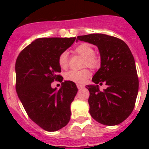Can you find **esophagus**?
Returning <instances> with one entry per match:
<instances>
[{
    "label": "esophagus",
    "mask_w": 149,
    "mask_h": 149,
    "mask_svg": "<svg viewBox=\"0 0 149 149\" xmlns=\"http://www.w3.org/2000/svg\"><path fill=\"white\" fill-rule=\"evenodd\" d=\"M77 86L78 89L84 88V85H82V84H77Z\"/></svg>",
    "instance_id": "1"
}]
</instances>
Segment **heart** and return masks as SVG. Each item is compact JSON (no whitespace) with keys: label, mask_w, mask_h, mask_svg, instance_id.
Segmentation results:
<instances>
[{"label":"heart","mask_w":149,"mask_h":149,"mask_svg":"<svg viewBox=\"0 0 149 149\" xmlns=\"http://www.w3.org/2000/svg\"><path fill=\"white\" fill-rule=\"evenodd\" d=\"M75 53L84 57V66H90L91 68L98 67L100 64V59L94 54V49L92 45L88 43H82L75 48ZM58 65L62 69L67 68L69 65V54L67 52H63L58 58ZM91 71L88 69L81 70H70L65 73V79L69 81L77 84H83L91 77Z\"/></svg>","instance_id":"b5f03b06"}]
</instances>
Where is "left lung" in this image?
Here are the masks:
<instances>
[{
    "instance_id": "left-lung-1",
    "label": "left lung",
    "mask_w": 149,
    "mask_h": 149,
    "mask_svg": "<svg viewBox=\"0 0 149 149\" xmlns=\"http://www.w3.org/2000/svg\"><path fill=\"white\" fill-rule=\"evenodd\" d=\"M77 39L97 46L100 68L87 85L88 103L92 118L104 125H119L132 113L139 92V77L132 52L120 38L104 34L80 36ZM106 83L100 91L97 84Z\"/></svg>"
}]
</instances>
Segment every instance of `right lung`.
Listing matches in <instances>:
<instances>
[{"label":"right lung","mask_w":149,"mask_h":149,"mask_svg":"<svg viewBox=\"0 0 149 149\" xmlns=\"http://www.w3.org/2000/svg\"><path fill=\"white\" fill-rule=\"evenodd\" d=\"M76 38H40L24 48L15 63L16 91L31 120L47 132L65 127L70 120V105L78 89L65 81L57 91L54 80L63 81L58 56Z\"/></svg>","instance_id":"add662e5"}]
</instances>
